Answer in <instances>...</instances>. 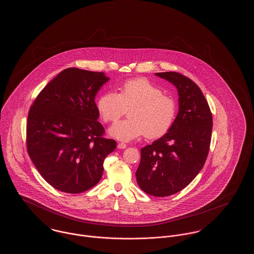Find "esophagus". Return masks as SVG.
<instances>
[{
	"instance_id": "obj_1",
	"label": "esophagus",
	"mask_w": 254,
	"mask_h": 254,
	"mask_svg": "<svg viewBox=\"0 0 254 254\" xmlns=\"http://www.w3.org/2000/svg\"><path fill=\"white\" fill-rule=\"evenodd\" d=\"M127 145V144H125V143H119L118 144V148H120V149H124V148H126Z\"/></svg>"
}]
</instances>
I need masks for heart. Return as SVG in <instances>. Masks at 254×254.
Instances as JSON below:
<instances>
[{
	"instance_id": "obj_1",
	"label": "heart",
	"mask_w": 254,
	"mask_h": 254,
	"mask_svg": "<svg viewBox=\"0 0 254 254\" xmlns=\"http://www.w3.org/2000/svg\"><path fill=\"white\" fill-rule=\"evenodd\" d=\"M105 123H114L127 109L128 119L116 123L110 134L120 140H132L145 134L147 139H157L169 131L177 114L176 101L151 82L137 78L126 81L120 92L103 94L97 103Z\"/></svg>"
}]
</instances>
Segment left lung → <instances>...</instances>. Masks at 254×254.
I'll return each mask as SVG.
<instances>
[{"instance_id": "left-lung-1", "label": "left lung", "mask_w": 254, "mask_h": 254, "mask_svg": "<svg viewBox=\"0 0 254 254\" xmlns=\"http://www.w3.org/2000/svg\"><path fill=\"white\" fill-rule=\"evenodd\" d=\"M175 85L179 111L169 132L141 149L136 171L145 193L166 197L184 190L204 167L209 151L212 114L200 87L181 73H156Z\"/></svg>"}]
</instances>
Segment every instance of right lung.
Returning a JSON list of instances; mask_svg holds the SVG:
<instances>
[{"label": "right lung", "mask_w": 254, "mask_h": 254, "mask_svg": "<svg viewBox=\"0 0 254 254\" xmlns=\"http://www.w3.org/2000/svg\"><path fill=\"white\" fill-rule=\"evenodd\" d=\"M104 72L76 67L59 73L38 94L26 122V148L54 189L81 193L102 178L105 158L116 142L105 138L95 95L109 81Z\"/></svg>", "instance_id": "1"}]
</instances>
